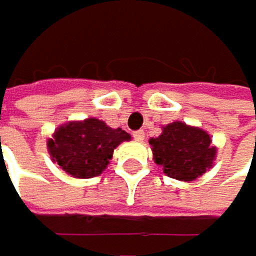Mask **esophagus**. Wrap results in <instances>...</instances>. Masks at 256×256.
Wrapping results in <instances>:
<instances>
[{"label":"esophagus","instance_id":"1","mask_svg":"<svg viewBox=\"0 0 256 256\" xmlns=\"http://www.w3.org/2000/svg\"><path fill=\"white\" fill-rule=\"evenodd\" d=\"M132 135H134L135 141H142L144 140V130H135Z\"/></svg>","mask_w":256,"mask_h":256}]
</instances>
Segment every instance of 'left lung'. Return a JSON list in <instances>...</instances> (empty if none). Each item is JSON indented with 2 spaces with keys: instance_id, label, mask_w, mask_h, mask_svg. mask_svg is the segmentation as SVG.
Returning a JSON list of instances; mask_svg holds the SVG:
<instances>
[{
  "instance_id": "left-lung-1",
  "label": "left lung",
  "mask_w": 256,
  "mask_h": 256,
  "mask_svg": "<svg viewBox=\"0 0 256 256\" xmlns=\"http://www.w3.org/2000/svg\"><path fill=\"white\" fill-rule=\"evenodd\" d=\"M149 142L154 160L162 166L164 174L181 181H192L201 176L212 167L216 155L208 134L181 121L162 127V134Z\"/></svg>"
}]
</instances>
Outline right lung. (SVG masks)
Here are the masks:
<instances>
[{
    "instance_id": "obj_1",
    "label": "right lung",
    "mask_w": 256,
    "mask_h": 256,
    "mask_svg": "<svg viewBox=\"0 0 256 256\" xmlns=\"http://www.w3.org/2000/svg\"><path fill=\"white\" fill-rule=\"evenodd\" d=\"M129 138L127 132L112 129L96 118H89L61 126L54 140H48L47 147L52 160L68 175L92 178L107 167L115 147Z\"/></svg>"
}]
</instances>
